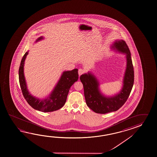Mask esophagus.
Wrapping results in <instances>:
<instances>
[{
    "mask_svg": "<svg viewBox=\"0 0 157 157\" xmlns=\"http://www.w3.org/2000/svg\"><path fill=\"white\" fill-rule=\"evenodd\" d=\"M84 72H85L84 70L83 69H81V68H80V69H79V71H78V74H79V75L80 76L82 74H83V73H84Z\"/></svg>",
    "mask_w": 157,
    "mask_h": 157,
    "instance_id": "obj_1",
    "label": "esophagus"
}]
</instances>
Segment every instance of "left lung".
<instances>
[{"mask_svg": "<svg viewBox=\"0 0 157 157\" xmlns=\"http://www.w3.org/2000/svg\"><path fill=\"white\" fill-rule=\"evenodd\" d=\"M114 47L127 55V65L124 75V85L119 94L110 98L105 97L99 92L98 81L92 74L88 73L80 77L87 106L99 114H106L118 110L127 101L133 88L134 74L129 49L126 42L123 40L116 41Z\"/></svg>", "mask_w": 157, "mask_h": 157, "instance_id": "left-lung-1", "label": "left lung"}]
</instances>
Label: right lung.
<instances>
[{
  "label": "right lung",
  "mask_w": 157,
  "mask_h": 157,
  "mask_svg": "<svg viewBox=\"0 0 157 157\" xmlns=\"http://www.w3.org/2000/svg\"><path fill=\"white\" fill-rule=\"evenodd\" d=\"M41 39H43L42 36L39 38L36 41ZM28 54V52L24 54L21 60L19 69V84L25 99L34 109L43 112H50L60 109L65 104L71 86L78 79V69H74L71 71H64L49 98L44 100H40L30 94L27 90L23 67L24 60Z\"/></svg>",
  "instance_id": "right-lung-1"
}]
</instances>
